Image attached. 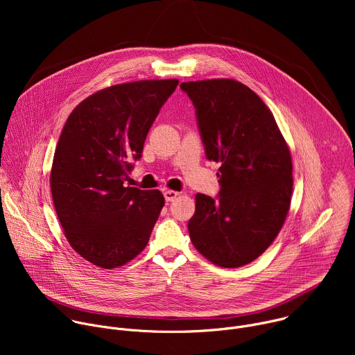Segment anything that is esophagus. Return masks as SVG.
Instances as JSON below:
<instances>
[{
  "instance_id": "esophagus-1",
  "label": "esophagus",
  "mask_w": 355,
  "mask_h": 355,
  "mask_svg": "<svg viewBox=\"0 0 355 355\" xmlns=\"http://www.w3.org/2000/svg\"><path fill=\"white\" fill-rule=\"evenodd\" d=\"M178 195H180V192H177V191H171V189L164 191V198H166V200H168V202L174 200Z\"/></svg>"
}]
</instances>
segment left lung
I'll return each mask as SVG.
<instances>
[{
	"mask_svg": "<svg viewBox=\"0 0 355 355\" xmlns=\"http://www.w3.org/2000/svg\"><path fill=\"white\" fill-rule=\"evenodd\" d=\"M180 87L195 107L207 159L220 163L218 196H195L191 241L216 266H245L274 241L289 211V148L268 107L244 84L218 78Z\"/></svg>",
	"mask_w": 355,
	"mask_h": 355,
	"instance_id": "left-lung-1",
	"label": "left lung"
}]
</instances>
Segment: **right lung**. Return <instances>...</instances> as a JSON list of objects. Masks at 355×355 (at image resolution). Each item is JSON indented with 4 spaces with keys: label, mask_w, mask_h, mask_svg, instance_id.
Here are the masks:
<instances>
[{
    "label": "right lung",
    "mask_w": 355,
    "mask_h": 355,
    "mask_svg": "<svg viewBox=\"0 0 355 355\" xmlns=\"http://www.w3.org/2000/svg\"><path fill=\"white\" fill-rule=\"evenodd\" d=\"M177 85L144 80L101 89L63 128L50 174L53 204L70 245L94 266L121 267L148 243L164 196L123 181Z\"/></svg>",
    "instance_id": "obj_1"
}]
</instances>
